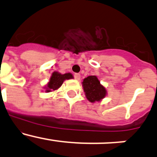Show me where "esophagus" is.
Returning <instances> with one entry per match:
<instances>
[{
  "label": "esophagus",
  "instance_id": "obj_1",
  "mask_svg": "<svg viewBox=\"0 0 157 157\" xmlns=\"http://www.w3.org/2000/svg\"><path fill=\"white\" fill-rule=\"evenodd\" d=\"M74 79H75V80H79L80 79V74H75L74 75Z\"/></svg>",
  "mask_w": 157,
  "mask_h": 157
}]
</instances>
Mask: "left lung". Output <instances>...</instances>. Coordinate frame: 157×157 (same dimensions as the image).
Masks as SVG:
<instances>
[{
    "label": "left lung",
    "mask_w": 157,
    "mask_h": 157,
    "mask_svg": "<svg viewBox=\"0 0 157 157\" xmlns=\"http://www.w3.org/2000/svg\"><path fill=\"white\" fill-rule=\"evenodd\" d=\"M83 87L86 99L90 102L100 101L106 95V90L100 84L96 76H89L83 81Z\"/></svg>",
    "instance_id": "left-lung-1"
}]
</instances>
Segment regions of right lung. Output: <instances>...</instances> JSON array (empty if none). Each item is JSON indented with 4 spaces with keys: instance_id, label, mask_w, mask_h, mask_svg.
<instances>
[{
    "instance_id": "obj_1",
    "label": "right lung",
    "mask_w": 157,
    "mask_h": 157,
    "mask_svg": "<svg viewBox=\"0 0 157 157\" xmlns=\"http://www.w3.org/2000/svg\"><path fill=\"white\" fill-rule=\"evenodd\" d=\"M71 78H73V75L70 73L61 74L55 71L52 74V77H51L45 91L48 93V92H52V90H56L57 89H58L62 85L64 80H69Z\"/></svg>"
}]
</instances>
